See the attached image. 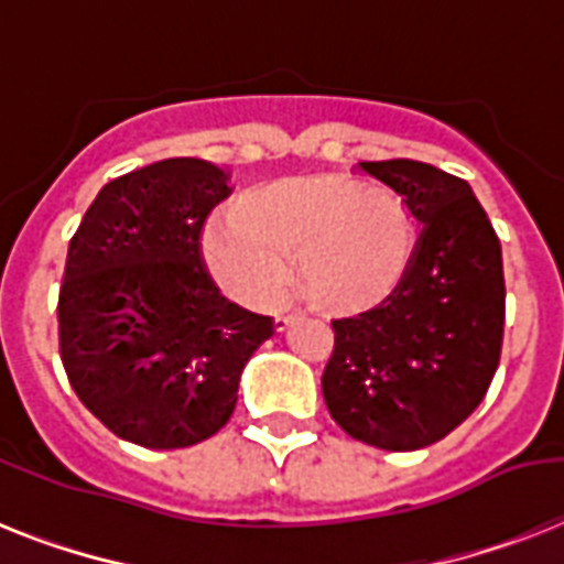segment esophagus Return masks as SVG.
<instances>
[{
  "instance_id": "obj_1",
  "label": "esophagus",
  "mask_w": 564,
  "mask_h": 564,
  "mask_svg": "<svg viewBox=\"0 0 564 564\" xmlns=\"http://www.w3.org/2000/svg\"><path fill=\"white\" fill-rule=\"evenodd\" d=\"M292 318H295V313H281V316H274V330H278V334L286 330V327L292 325Z\"/></svg>"
}]
</instances>
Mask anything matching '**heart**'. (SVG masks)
Instances as JSON below:
<instances>
[{"label": "heart", "mask_w": 564, "mask_h": 564, "mask_svg": "<svg viewBox=\"0 0 564 564\" xmlns=\"http://www.w3.org/2000/svg\"><path fill=\"white\" fill-rule=\"evenodd\" d=\"M419 246L406 195L351 175H301L248 193L207 228V260L228 292L272 307L295 274L336 307H366L403 281Z\"/></svg>", "instance_id": "heart-1"}]
</instances>
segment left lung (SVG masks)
I'll return each mask as SVG.
<instances>
[{
    "label": "left lung",
    "mask_w": 564,
    "mask_h": 564,
    "mask_svg": "<svg viewBox=\"0 0 564 564\" xmlns=\"http://www.w3.org/2000/svg\"><path fill=\"white\" fill-rule=\"evenodd\" d=\"M360 166L406 195L424 230L403 281L380 304L330 322L322 392L330 419L357 442L419 451L459 427L498 371L500 239L463 178L406 158Z\"/></svg>",
    "instance_id": "8db88e82"
}]
</instances>
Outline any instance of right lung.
<instances>
[{
  "label": "right lung",
  "mask_w": 564,
  "mask_h": 564,
  "mask_svg": "<svg viewBox=\"0 0 564 564\" xmlns=\"http://www.w3.org/2000/svg\"><path fill=\"white\" fill-rule=\"evenodd\" d=\"M228 172L170 158L108 181L69 239L57 295L75 394L126 442L172 451L228 424L239 375L274 334L219 292L202 254Z\"/></svg>",
  "instance_id": "1"
}]
</instances>
